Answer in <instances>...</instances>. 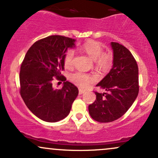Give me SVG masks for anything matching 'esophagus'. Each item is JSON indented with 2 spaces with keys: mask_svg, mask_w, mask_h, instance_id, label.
Segmentation results:
<instances>
[{
  "mask_svg": "<svg viewBox=\"0 0 158 158\" xmlns=\"http://www.w3.org/2000/svg\"><path fill=\"white\" fill-rule=\"evenodd\" d=\"M85 93V90H81V89H79V94H82Z\"/></svg>",
  "mask_w": 158,
  "mask_h": 158,
  "instance_id": "34e87169",
  "label": "esophagus"
}]
</instances>
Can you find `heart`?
I'll list each match as a JSON object with an SVG mask.
<instances>
[{"instance_id":"1","label":"heart","mask_w":158,"mask_h":158,"mask_svg":"<svg viewBox=\"0 0 158 158\" xmlns=\"http://www.w3.org/2000/svg\"><path fill=\"white\" fill-rule=\"evenodd\" d=\"M81 49L90 59L96 61L98 68L101 70H106L110 68L112 62V56L110 53L104 52V49L99 43L96 41H89L85 43L81 47ZM75 52L73 50H68L64 56V66L70 68L73 65ZM70 80L79 88H86L90 82L93 81V77L88 74L77 72L72 74Z\"/></svg>"}]
</instances>
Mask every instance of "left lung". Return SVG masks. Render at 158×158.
I'll use <instances>...</instances> for the list:
<instances>
[{
	"label": "left lung",
	"instance_id": "left-lung-1",
	"mask_svg": "<svg viewBox=\"0 0 158 158\" xmlns=\"http://www.w3.org/2000/svg\"><path fill=\"white\" fill-rule=\"evenodd\" d=\"M113 66L97 86L106 90L98 93L95 102L88 106L90 117L99 123L119 119L129 109L139 93L138 66L131 52L123 45L110 43Z\"/></svg>",
	"mask_w": 158,
	"mask_h": 158
}]
</instances>
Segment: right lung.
<instances>
[{
  "instance_id": "right-lung-1",
  "label": "right lung",
  "mask_w": 158,
  "mask_h": 158,
  "mask_svg": "<svg viewBox=\"0 0 158 158\" xmlns=\"http://www.w3.org/2000/svg\"><path fill=\"white\" fill-rule=\"evenodd\" d=\"M75 41L62 35L39 40L30 47L21 64L20 94L30 111L45 122L64 119L79 94L77 87L61 75L65 52L75 48ZM54 77L64 81L62 89L52 87Z\"/></svg>"
}]
</instances>
